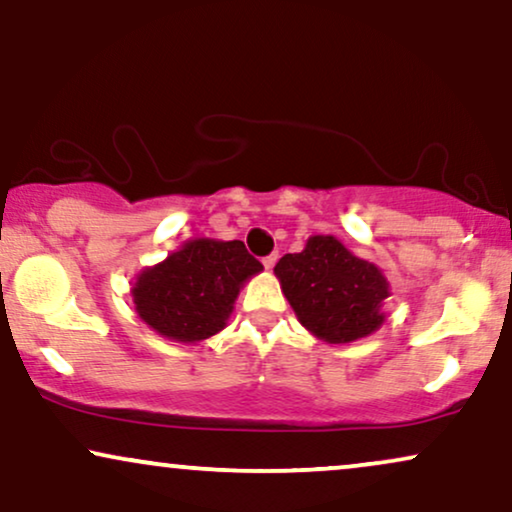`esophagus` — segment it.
<instances>
[{"label": "esophagus", "mask_w": 512, "mask_h": 512, "mask_svg": "<svg viewBox=\"0 0 512 512\" xmlns=\"http://www.w3.org/2000/svg\"><path fill=\"white\" fill-rule=\"evenodd\" d=\"M276 260H278V255H276V252H274V255L264 257V260H262V264H264V269H274V264H276Z\"/></svg>", "instance_id": "1"}]
</instances>
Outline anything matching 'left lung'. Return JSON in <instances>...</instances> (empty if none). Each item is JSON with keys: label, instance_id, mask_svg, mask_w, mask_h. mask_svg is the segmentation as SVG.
Here are the masks:
<instances>
[{"label": "left lung", "instance_id": "1", "mask_svg": "<svg viewBox=\"0 0 512 512\" xmlns=\"http://www.w3.org/2000/svg\"><path fill=\"white\" fill-rule=\"evenodd\" d=\"M274 274L297 321L328 345H347L383 326L390 281L335 236H309L302 252L278 260Z\"/></svg>", "mask_w": 512, "mask_h": 512}]
</instances>
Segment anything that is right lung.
<instances>
[{
  "label": "right lung",
  "instance_id": "add662e5",
  "mask_svg": "<svg viewBox=\"0 0 512 512\" xmlns=\"http://www.w3.org/2000/svg\"><path fill=\"white\" fill-rule=\"evenodd\" d=\"M262 269L243 241L191 238L141 271L132 302L155 333L196 345L224 331L241 288Z\"/></svg>",
  "mask_w": 512,
  "mask_h": 512
}]
</instances>
